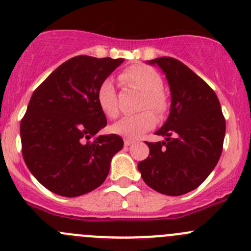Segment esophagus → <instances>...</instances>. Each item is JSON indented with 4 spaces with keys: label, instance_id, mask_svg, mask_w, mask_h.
Masks as SVG:
<instances>
[{
    "label": "esophagus",
    "instance_id": "obj_1",
    "mask_svg": "<svg viewBox=\"0 0 251 251\" xmlns=\"http://www.w3.org/2000/svg\"><path fill=\"white\" fill-rule=\"evenodd\" d=\"M134 144V140H130V139H125V146H130V145Z\"/></svg>",
    "mask_w": 251,
    "mask_h": 251
}]
</instances>
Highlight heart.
<instances>
[{"label":"heart","mask_w":251,"mask_h":251,"mask_svg":"<svg viewBox=\"0 0 251 251\" xmlns=\"http://www.w3.org/2000/svg\"><path fill=\"white\" fill-rule=\"evenodd\" d=\"M121 83L129 88H135L144 93L140 108L145 110L138 115L126 116L116 122L111 130L126 139H136L156 126L157 116H164L169 108L168 98L163 92L164 81L162 75L151 66L144 64L131 65L123 70L118 76ZM98 104L105 116L116 118L120 113L118 95L113 83L105 79L98 89ZM153 110V113L149 110Z\"/></svg>","instance_id":"1"}]
</instances>
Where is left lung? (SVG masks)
Listing matches in <instances>:
<instances>
[{"label":"left lung","mask_w":251,"mask_h":251,"mask_svg":"<svg viewBox=\"0 0 251 251\" xmlns=\"http://www.w3.org/2000/svg\"><path fill=\"white\" fill-rule=\"evenodd\" d=\"M163 70L172 92L167 122L149 143L150 154L138 164L141 177L154 191L181 196L195 190L218 164L226 121L215 92L198 75L170 56L150 60Z\"/></svg>","instance_id":"obj_1"}]
</instances>
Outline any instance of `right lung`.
<instances>
[{"label":"right lung","mask_w":251,"mask_h":251,"mask_svg":"<svg viewBox=\"0 0 251 251\" xmlns=\"http://www.w3.org/2000/svg\"><path fill=\"white\" fill-rule=\"evenodd\" d=\"M123 61L74 56L33 92L20 122L23 158L31 174L51 192L77 197L107 177L111 158L122 150L123 139L116 134L97 135L107 125L97 94Z\"/></svg>","instance_id":"right-lung-1"}]
</instances>
